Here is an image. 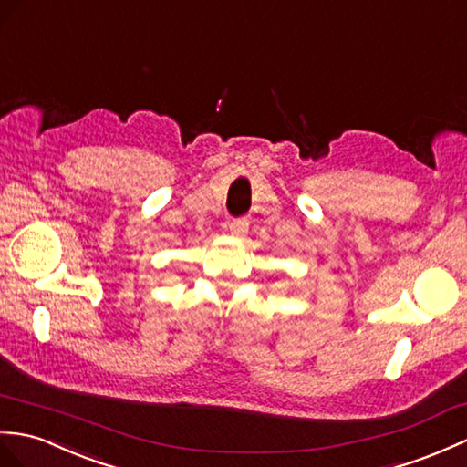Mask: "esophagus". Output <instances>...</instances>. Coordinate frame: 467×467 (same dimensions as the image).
<instances>
[{"instance_id":"obj_1","label":"esophagus","mask_w":467,"mask_h":467,"mask_svg":"<svg viewBox=\"0 0 467 467\" xmlns=\"http://www.w3.org/2000/svg\"><path fill=\"white\" fill-rule=\"evenodd\" d=\"M229 231H231V234L236 236V238L246 236V233H248V221H246V219H234V221H231Z\"/></svg>"}]
</instances>
